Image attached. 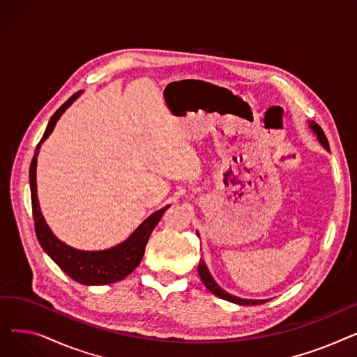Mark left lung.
<instances>
[{
	"mask_svg": "<svg viewBox=\"0 0 357 357\" xmlns=\"http://www.w3.org/2000/svg\"><path fill=\"white\" fill-rule=\"evenodd\" d=\"M310 123V128L312 130V133L317 136L318 142H320V144L327 150V152H330V147H328V142H327V137L324 135V131L321 130V127L318 126L317 123L314 121H308ZM198 275L201 278V280L204 282V285L207 287V289L214 294L215 296L221 298V299H226V301L229 303H233V304H237V305H259V304H265L266 301H269V299H246V298H240V296H236V295H231L229 294L227 291H224L215 280L214 278L211 276L207 265H205V261L201 259L199 264H198Z\"/></svg>",
	"mask_w": 357,
	"mask_h": 357,
	"instance_id": "obj_1",
	"label": "left lung"
}]
</instances>
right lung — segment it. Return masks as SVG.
<instances>
[{
	"label": "right lung",
	"mask_w": 357,
	"mask_h": 357,
	"mask_svg": "<svg viewBox=\"0 0 357 357\" xmlns=\"http://www.w3.org/2000/svg\"><path fill=\"white\" fill-rule=\"evenodd\" d=\"M81 93L82 91L73 93V96L50 117L45 135L36 147V152L30 165L31 208L37 240H39L42 249L50 256L54 264L69 278L77 280V282L82 285H108L124 279L140 265L149 237L158 226V222L160 221L165 211L169 208V205H166V207L153 214H150L133 233L120 243V245L105 250L89 252L75 249L72 246H68L66 243H63L53 234L40 211L39 198H37V156H39L42 143L52 135L56 123H58L63 112L81 96Z\"/></svg>",
	"instance_id": "add662e5"
}]
</instances>
